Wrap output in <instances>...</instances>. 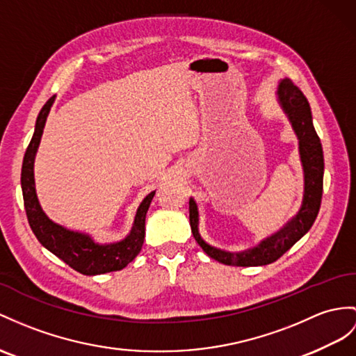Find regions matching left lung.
Returning a JSON list of instances; mask_svg holds the SVG:
<instances>
[{"mask_svg": "<svg viewBox=\"0 0 356 356\" xmlns=\"http://www.w3.org/2000/svg\"><path fill=\"white\" fill-rule=\"evenodd\" d=\"M276 95H278L281 107L285 115H287L294 133H296L299 138V154L303 168V178H305L302 207L299 213L282 229L263 240L258 246L243 250V252H228V250L213 248L202 240L201 234L197 231V207L193 197H190L188 211L193 237L208 257L214 258L216 261L222 264L252 267L266 266L276 261L309 231L320 210L325 170L323 149L313 125V116H311L308 99L298 86H294L289 78H284L280 83Z\"/></svg>", "mask_w": 356, "mask_h": 356, "instance_id": "left-lung-1", "label": "left lung"}]
</instances>
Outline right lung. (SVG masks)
I'll use <instances>...</instances> for the list:
<instances>
[{"mask_svg": "<svg viewBox=\"0 0 356 356\" xmlns=\"http://www.w3.org/2000/svg\"><path fill=\"white\" fill-rule=\"evenodd\" d=\"M56 97H51L45 106L42 107L34 134L24 155L22 172H21V186L24 196V207L27 213V219L34 236L45 246L49 252L71 266L74 270L83 275H102L108 272L122 270L140 252L145 240V219L148 208L151 205L155 192L146 196L142 204L138 205L131 232L128 236L116 241V243L101 245L97 243L90 236L83 232L66 229L58 223H54L48 216L43 213L38 201L36 187H34V157L40 143V137L45 127L48 113L53 106Z\"/></svg>", "mask_w": 356, "mask_h": 356, "instance_id": "add662e5", "label": "right lung"}]
</instances>
